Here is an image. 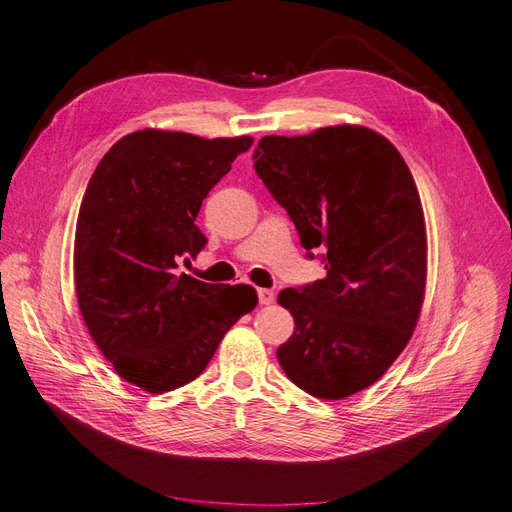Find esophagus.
Segmentation results:
<instances>
[{"mask_svg":"<svg viewBox=\"0 0 512 512\" xmlns=\"http://www.w3.org/2000/svg\"><path fill=\"white\" fill-rule=\"evenodd\" d=\"M257 295H259V303H261V305H272L274 299H276L274 291H270V288H259Z\"/></svg>","mask_w":512,"mask_h":512,"instance_id":"34e87169","label":"esophagus"}]
</instances>
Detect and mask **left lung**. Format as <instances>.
<instances>
[{"instance_id": "8db88e82", "label": "left lung", "mask_w": 512, "mask_h": 512, "mask_svg": "<svg viewBox=\"0 0 512 512\" xmlns=\"http://www.w3.org/2000/svg\"><path fill=\"white\" fill-rule=\"evenodd\" d=\"M253 159L303 249H326L322 280L278 295L295 318L278 362L309 395L345 399L389 370L425 301L427 230L414 177L379 131L347 123L265 136Z\"/></svg>"}]
</instances>
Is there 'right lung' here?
Returning <instances> with one entry per match:
<instances>
[{
	"label": "right lung",
	"mask_w": 512,
	"mask_h": 512,
	"mask_svg": "<svg viewBox=\"0 0 512 512\" xmlns=\"http://www.w3.org/2000/svg\"><path fill=\"white\" fill-rule=\"evenodd\" d=\"M251 136L127 133L98 163L79 207L75 288L83 322L127 383L165 393L194 381L257 305L249 284L180 272L205 247L194 219Z\"/></svg>",
	"instance_id": "obj_1"
}]
</instances>
